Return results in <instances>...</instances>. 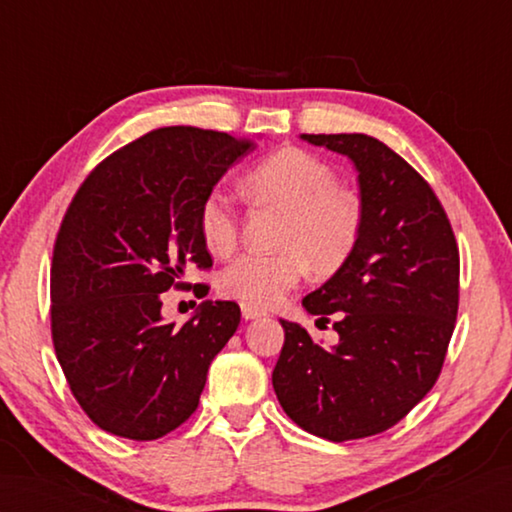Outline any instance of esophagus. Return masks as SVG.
Listing matches in <instances>:
<instances>
[{"instance_id":"34e87169","label":"esophagus","mask_w":512,"mask_h":512,"mask_svg":"<svg viewBox=\"0 0 512 512\" xmlns=\"http://www.w3.org/2000/svg\"><path fill=\"white\" fill-rule=\"evenodd\" d=\"M242 317H244L246 321L257 319V317H266V310L253 306V303H242Z\"/></svg>"}]
</instances>
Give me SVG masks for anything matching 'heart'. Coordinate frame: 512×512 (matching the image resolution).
Masks as SVG:
<instances>
[{"label": "heart", "mask_w": 512, "mask_h": 512, "mask_svg": "<svg viewBox=\"0 0 512 512\" xmlns=\"http://www.w3.org/2000/svg\"><path fill=\"white\" fill-rule=\"evenodd\" d=\"M255 198L286 209L275 253H250L233 259L220 273L222 295L253 306H273L308 275L332 273L352 255L363 231V202L339 187L334 169L297 147L264 156L246 176ZM204 246L228 255L237 246L239 220L235 202L222 189L204 195L198 211Z\"/></svg>", "instance_id": "b5f03b06"}]
</instances>
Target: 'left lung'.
I'll return each mask as SVG.
<instances>
[{
    "label": "left lung",
    "instance_id": "left-lung-1",
    "mask_svg": "<svg viewBox=\"0 0 512 512\" xmlns=\"http://www.w3.org/2000/svg\"><path fill=\"white\" fill-rule=\"evenodd\" d=\"M352 158L365 211L361 239L303 299L339 343H314L281 321L273 372L279 405L332 442L376 436L429 394L442 372L460 303V250L438 195L405 158L365 134H303Z\"/></svg>",
    "mask_w": 512,
    "mask_h": 512
}]
</instances>
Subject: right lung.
<instances>
[{
	"instance_id": "right-lung-1",
	"label": "right lung",
	"mask_w": 512,
	"mask_h": 512,
	"mask_svg": "<svg viewBox=\"0 0 512 512\" xmlns=\"http://www.w3.org/2000/svg\"><path fill=\"white\" fill-rule=\"evenodd\" d=\"M250 149L213 129L160 127L99 162L74 193L52 250L50 330L72 396L103 431L158 440L198 409L242 312L204 301L176 328L160 297L187 286L189 266H213L200 204Z\"/></svg>"
}]
</instances>
